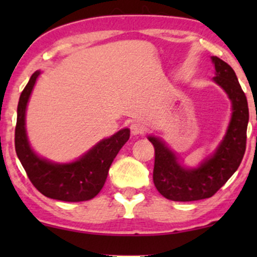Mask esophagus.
<instances>
[{"mask_svg": "<svg viewBox=\"0 0 257 257\" xmlns=\"http://www.w3.org/2000/svg\"><path fill=\"white\" fill-rule=\"evenodd\" d=\"M131 131H132L133 135H141L145 133V128H144V125L140 124L139 122H134V123H132Z\"/></svg>", "mask_w": 257, "mask_h": 257, "instance_id": "obj_1", "label": "esophagus"}]
</instances>
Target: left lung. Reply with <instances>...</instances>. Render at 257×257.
I'll use <instances>...</instances> for the list:
<instances>
[{
	"label": "left lung",
	"mask_w": 257,
	"mask_h": 257,
	"mask_svg": "<svg viewBox=\"0 0 257 257\" xmlns=\"http://www.w3.org/2000/svg\"><path fill=\"white\" fill-rule=\"evenodd\" d=\"M211 61L215 67L214 82L226 91L232 104L226 134L215 151L197 167L188 168L161 138H147L155 146L153 182L162 196L174 202L210 198L235 173L245 152L249 122L246 96L232 67L217 57H211Z\"/></svg>",
	"instance_id": "left-lung-1"
}]
</instances>
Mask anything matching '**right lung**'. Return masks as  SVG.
<instances>
[{
  "instance_id": "obj_1",
  "label": "right lung",
  "mask_w": 257,
  "mask_h": 257,
  "mask_svg": "<svg viewBox=\"0 0 257 257\" xmlns=\"http://www.w3.org/2000/svg\"><path fill=\"white\" fill-rule=\"evenodd\" d=\"M41 71L30 77L19 98L17 110L16 152L32 185L43 196L64 202H84L104 187L108 169L131 137L128 128L100 140L84 155L69 163H57L38 156L26 134V107Z\"/></svg>"
}]
</instances>
